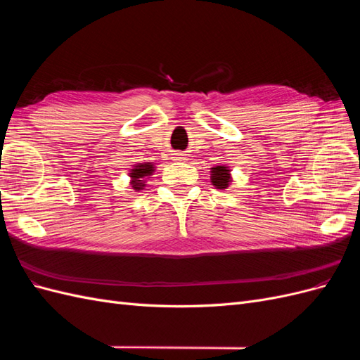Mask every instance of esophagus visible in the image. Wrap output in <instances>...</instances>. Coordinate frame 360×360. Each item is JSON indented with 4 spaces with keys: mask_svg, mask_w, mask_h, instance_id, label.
Returning a JSON list of instances; mask_svg holds the SVG:
<instances>
[{
    "mask_svg": "<svg viewBox=\"0 0 360 360\" xmlns=\"http://www.w3.org/2000/svg\"><path fill=\"white\" fill-rule=\"evenodd\" d=\"M174 160H188V155H184L183 151H177V153L172 155Z\"/></svg>",
    "mask_w": 360,
    "mask_h": 360,
    "instance_id": "esophagus-1",
    "label": "esophagus"
}]
</instances>
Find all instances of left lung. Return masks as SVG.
I'll return each mask as SVG.
<instances>
[{
	"mask_svg": "<svg viewBox=\"0 0 360 360\" xmlns=\"http://www.w3.org/2000/svg\"><path fill=\"white\" fill-rule=\"evenodd\" d=\"M210 180L216 186V189H226L231 183V174L230 168L225 165H217L210 168Z\"/></svg>",
	"mask_w": 360,
	"mask_h": 360,
	"instance_id": "obj_1",
	"label": "left lung"
}]
</instances>
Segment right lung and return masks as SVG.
I'll return each instance as SVG.
<instances>
[{
    "instance_id": "1",
    "label": "right lung",
    "mask_w": 360,
    "mask_h": 360,
    "mask_svg": "<svg viewBox=\"0 0 360 360\" xmlns=\"http://www.w3.org/2000/svg\"><path fill=\"white\" fill-rule=\"evenodd\" d=\"M155 172V167L153 163L150 162H144V163H136L134 165V168L130 169L129 176H130V184H132V189L135 191H141L146 188V177L151 176V174Z\"/></svg>"
}]
</instances>
